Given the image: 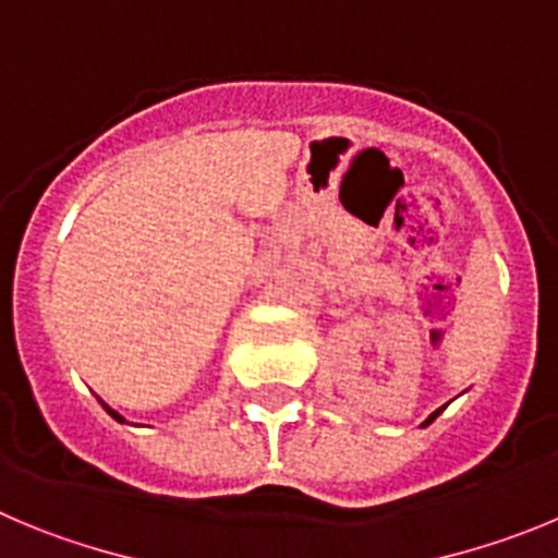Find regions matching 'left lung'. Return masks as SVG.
I'll use <instances>...</instances> for the list:
<instances>
[{
	"label": "left lung",
	"mask_w": 558,
	"mask_h": 558,
	"mask_svg": "<svg viewBox=\"0 0 558 558\" xmlns=\"http://www.w3.org/2000/svg\"><path fill=\"white\" fill-rule=\"evenodd\" d=\"M441 411H445V405H441V409H436V411H434V414H430V416H428V420H425V423H423V425H430V423H434V420H436V416H439V414H441Z\"/></svg>",
	"instance_id": "left-lung-1"
}]
</instances>
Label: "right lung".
I'll use <instances>...</instances> for the list:
<instances>
[{
	"label": "right lung",
	"mask_w": 558,
	"mask_h": 558,
	"mask_svg": "<svg viewBox=\"0 0 558 558\" xmlns=\"http://www.w3.org/2000/svg\"><path fill=\"white\" fill-rule=\"evenodd\" d=\"M99 403H102V400H99ZM102 409H105V411H108V414H110V416H113V420H117V423H124V416H122V414H119V411H113V409H110V405H105V403H102Z\"/></svg>",
	"instance_id": "1"
}]
</instances>
